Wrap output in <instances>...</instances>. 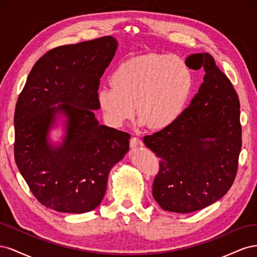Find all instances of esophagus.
Here are the masks:
<instances>
[{
    "label": "esophagus",
    "mask_w": 257,
    "mask_h": 257,
    "mask_svg": "<svg viewBox=\"0 0 257 257\" xmlns=\"http://www.w3.org/2000/svg\"><path fill=\"white\" fill-rule=\"evenodd\" d=\"M143 145H144V144H143L141 138H138V137H132V138L130 139V146H131L132 148L141 147V146H143Z\"/></svg>",
    "instance_id": "obj_1"
}]
</instances>
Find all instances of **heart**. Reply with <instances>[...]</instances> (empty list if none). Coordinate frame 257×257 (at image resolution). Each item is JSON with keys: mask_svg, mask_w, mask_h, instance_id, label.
I'll return each instance as SVG.
<instances>
[{"mask_svg": "<svg viewBox=\"0 0 257 257\" xmlns=\"http://www.w3.org/2000/svg\"><path fill=\"white\" fill-rule=\"evenodd\" d=\"M193 87L186 62L167 54L149 53L124 61L102 87L97 99L106 121L120 127L135 111L150 128H164L181 113Z\"/></svg>", "mask_w": 257, "mask_h": 257, "instance_id": "heart-1", "label": "heart"}]
</instances>
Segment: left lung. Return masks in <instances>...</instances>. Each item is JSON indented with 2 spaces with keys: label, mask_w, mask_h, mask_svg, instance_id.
<instances>
[{
  "label": "left lung",
  "mask_w": 257,
  "mask_h": 257,
  "mask_svg": "<svg viewBox=\"0 0 257 257\" xmlns=\"http://www.w3.org/2000/svg\"><path fill=\"white\" fill-rule=\"evenodd\" d=\"M185 62L192 69L205 68L198 93L170 125L143 138L160 158L153 197L177 213L197 211L227 193L242 144L239 97L228 77L208 52L191 54Z\"/></svg>",
  "instance_id": "obj_1"
}]
</instances>
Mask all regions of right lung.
Here are the masks:
<instances>
[{
    "label": "right lung",
    "mask_w": 257,
    "mask_h": 257,
    "mask_svg": "<svg viewBox=\"0 0 257 257\" xmlns=\"http://www.w3.org/2000/svg\"><path fill=\"white\" fill-rule=\"evenodd\" d=\"M115 38L65 45L37 60L15 109V161L35 198L59 212L91 211L102 201L108 175L128 150L131 135L99 125L92 109L99 79L116 49ZM58 102V106L52 105ZM52 107H50V106ZM58 111L68 116L63 146L47 133Z\"/></svg>",
    "instance_id": "right-lung-1"
}]
</instances>
